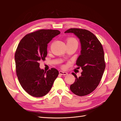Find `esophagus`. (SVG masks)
<instances>
[{
  "instance_id": "1",
  "label": "esophagus",
  "mask_w": 121,
  "mask_h": 121,
  "mask_svg": "<svg viewBox=\"0 0 121 121\" xmlns=\"http://www.w3.org/2000/svg\"><path fill=\"white\" fill-rule=\"evenodd\" d=\"M59 73H60V74L61 75H68V73L67 72L61 71L59 72Z\"/></svg>"
}]
</instances>
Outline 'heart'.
Listing matches in <instances>:
<instances>
[{"mask_svg":"<svg viewBox=\"0 0 121 121\" xmlns=\"http://www.w3.org/2000/svg\"><path fill=\"white\" fill-rule=\"evenodd\" d=\"M67 42H77L76 41V40L74 38H68L67 40Z\"/></svg>","mask_w":121,"mask_h":121,"instance_id":"obj_1","label":"heart"}]
</instances>
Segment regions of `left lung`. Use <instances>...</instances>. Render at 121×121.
<instances>
[{
  "label": "left lung",
  "instance_id": "obj_1",
  "mask_svg": "<svg viewBox=\"0 0 121 121\" xmlns=\"http://www.w3.org/2000/svg\"><path fill=\"white\" fill-rule=\"evenodd\" d=\"M65 33L74 34L81 46L76 65L83 71L78 78L74 73H72L76 79L70 89L78 96L87 95L96 88L103 75L105 67L103 47L96 36L85 29L71 28Z\"/></svg>",
  "mask_w": 121,
  "mask_h": 121
}]
</instances>
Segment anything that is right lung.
<instances>
[{
    "label": "right lung",
    "mask_w": 121,
    "mask_h": 121,
    "mask_svg": "<svg viewBox=\"0 0 121 121\" xmlns=\"http://www.w3.org/2000/svg\"><path fill=\"white\" fill-rule=\"evenodd\" d=\"M60 33L57 30L41 29L26 35L17 46L14 55L17 75L21 86L32 96L48 93L59 74L55 68L47 72L41 69L39 61L45 60L47 44Z\"/></svg>",
    "instance_id": "1"
}]
</instances>
